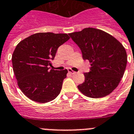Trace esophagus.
Returning a JSON list of instances; mask_svg holds the SVG:
<instances>
[{
    "label": "esophagus",
    "instance_id": "1",
    "mask_svg": "<svg viewBox=\"0 0 134 134\" xmlns=\"http://www.w3.org/2000/svg\"><path fill=\"white\" fill-rule=\"evenodd\" d=\"M68 71H69V73H70L71 74H72V75H74V74H75V73H76L75 71H73V70L71 69H68Z\"/></svg>",
    "mask_w": 134,
    "mask_h": 134
}]
</instances>
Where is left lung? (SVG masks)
Segmentation results:
<instances>
[{
  "label": "left lung",
  "instance_id": "obj_1",
  "mask_svg": "<svg viewBox=\"0 0 134 134\" xmlns=\"http://www.w3.org/2000/svg\"><path fill=\"white\" fill-rule=\"evenodd\" d=\"M77 44L84 60L91 63L85 81L77 86L82 93L91 98L110 94L120 83L127 65V53L121 43L105 31L85 28L69 33Z\"/></svg>",
  "mask_w": 134,
  "mask_h": 134
}]
</instances>
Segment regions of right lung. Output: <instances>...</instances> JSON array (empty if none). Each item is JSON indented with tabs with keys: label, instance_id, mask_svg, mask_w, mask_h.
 Wrapping results in <instances>:
<instances>
[{
	"label": "right lung",
	"instance_id": "right-lung-1",
	"mask_svg": "<svg viewBox=\"0 0 134 134\" xmlns=\"http://www.w3.org/2000/svg\"><path fill=\"white\" fill-rule=\"evenodd\" d=\"M67 34L38 32L16 45L12 56L13 71L20 90L34 102L47 103L60 93L68 71L50 69L57 49L69 40Z\"/></svg>",
	"mask_w": 134,
	"mask_h": 134
}]
</instances>
